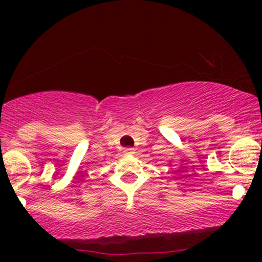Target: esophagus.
Here are the masks:
<instances>
[{"mask_svg": "<svg viewBox=\"0 0 262 262\" xmlns=\"http://www.w3.org/2000/svg\"><path fill=\"white\" fill-rule=\"evenodd\" d=\"M124 152L125 154H135V149L134 148H125Z\"/></svg>", "mask_w": 262, "mask_h": 262, "instance_id": "obj_1", "label": "esophagus"}]
</instances>
